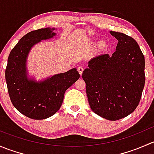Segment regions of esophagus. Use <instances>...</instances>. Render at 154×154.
I'll list each match as a JSON object with an SVG mask.
<instances>
[{
    "mask_svg": "<svg viewBox=\"0 0 154 154\" xmlns=\"http://www.w3.org/2000/svg\"><path fill=\"white\" fill-rule=\"evenodd\" d=\"M83 70H84V68H83V67H79V68H77V71H78L79 74H80V75H81V74H83Z\"/></svg>",
    "mask_w": 154,
    "mask_h": 154,
    "instance_id": "34e87169",
    "label": "esophagus"
}]
</instances>
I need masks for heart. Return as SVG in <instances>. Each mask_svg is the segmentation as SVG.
I'll list each match as a JSON object with an SVG mask.
<instances>
[{
  "instance_id": "obj_1",
  "label": "heart",
  "mask_w": 154,
  "mask_h": 154,
  "mask_svg": "<svg viewBox=\"0 0 154 154\" xmlns=\"http://www.w3.org/2000/svg\"><path fill=\"white\" fill-rule=\"evenodd\" d=\"M95 43H96L95 42H94V41L88 42V44L91 45H95ZM97 48H98L99 51H106V50L109 48L108 42H107L106 41H105V40H103V41L100 42H99V44L97 45Z\"/></svg>"
}]
</instances>
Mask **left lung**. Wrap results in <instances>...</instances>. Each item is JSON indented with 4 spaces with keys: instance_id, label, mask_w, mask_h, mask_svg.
Masks as SVG:
<instances>
[{
    "instance_id": "1",
    "label": "left lung",
    "mask_w": 154,
    "mask_h": 154,
    "mask_svg": "<svg viewBox=\"0 0 154 154\" xmlns=\"http://www.w3.org/2000/svg\"><path fill=\"white\" fill-rule=\"evenodd\" d=\"M110 33L119 41L116 51L112 56L91 59L82 77L91 110L117 121L133 112L140 102L145 83L144 57L134 38L115 31Z\"/></svg>"
}]
</instances>
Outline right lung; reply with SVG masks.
I'll return each instance as SVG.
<instances>
[{
	"label": "right lung",
	"mask_w": 154,
	"mask_h": 154,
	"mask_svg": "<svg viewBox=\"0 0 154 154\" xmlns=\"http://www.w3.org/2000/svg\"><path fill=\"white\" fill-rule=\"evenodd\" d=\"M54 28L31 31L11 51L5 71L9 95L18 112L29 119L42 120L55 114L61 106L64 94L80 77L76 68L56 74L43 82L27 77L26 60L30 48L41 40L55 35Z\"/></svg>",
	"instance_id": "add662e5"
}]
</instances>
